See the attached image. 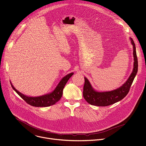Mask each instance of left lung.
<instances>
[{
    "label": "left lung",
    "mask_w": 146,
    "mask_h": 146,
    "mask_svg": "<svg viewBox=\"0 0 146 146\" xmlns=\"http://www.w3.org/2000/svg\"><path fill=\"white\" fill-rule=\"evenodd\" d=\"M131 42L133 46L134 67L131 74L125 84L117 89L106 92H98L92 88L89 81L84 77V85L83 87V97L86 101L91 105L106 107L113 104L122 100L126 96L130 90L134 78L137 73L138 61L136 55V46L132 38H130Z\"/></svg>",
    "instance_id": "1"
}]
</instances>
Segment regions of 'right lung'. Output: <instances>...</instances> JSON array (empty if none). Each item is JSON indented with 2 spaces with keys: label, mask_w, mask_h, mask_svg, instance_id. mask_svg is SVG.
<instances>
[{
  "label": "right lung",
  "mask_w": 146,
  "mask_h": 146,
  "mask_svg": "<svg viewBox=\"0 0 146 146\" xmlns=\"http://www.w3.org/2000/svg\"><path fill=\"white\" fill-rule=\"evenodd\" d=\"M73 74V73H71L64 77L61 81L59 82L57 87L55 88L54 91H53L50 93L44 95L40 97H33L26 96L19 91H17L13 86L11 84L13 89L28 104L36 107H46L50 105H54L61 98L63 94V90L66 84L67 83L69 79Z\"/></svg>",
  "instance_id": "add662e5"
}]
</instances>
